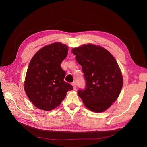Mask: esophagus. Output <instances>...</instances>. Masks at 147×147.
<instances>
[{
  "label": "esophagus",
  "mask_w": 147,
  "mask_h": 147,
  "mask_svg": "<svg viewBox=\"0 0 147 147\" xmlns=\"http://www.w3.org/2000/svg\"><path fill=\"white\" fill-rule=\"evenodd\" d=\"M72 85H73L74 90L76 89V82H73V83H72Z\"/></svg>",
  "instance_id": "1"
}]
</instances>
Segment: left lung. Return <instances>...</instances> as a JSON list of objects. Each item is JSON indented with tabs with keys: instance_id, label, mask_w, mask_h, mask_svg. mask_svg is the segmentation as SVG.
Wrapping results in <instances>:
<instances>
[{
	"instance_id": "1",
	"label": "left lung",
	"mask_w": 147,
	"mask_h": 147,
	"mask_svg": "<svg viewBox=\"0 0 147 147\" xmlns=\"http://www.w3.org/2000/svg\"><path fill=\"white\" fill-rule=\"evenodd\" d=\"M82 65L86 84L78 95L90 111L101 112L118 98L123 80L117 61L107 50L93 44L72 49Z\"/></svg>"
}]
</instances>
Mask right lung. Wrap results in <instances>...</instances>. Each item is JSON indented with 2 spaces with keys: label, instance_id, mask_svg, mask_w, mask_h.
Listing matches in <instances>:
<instances>
[{
  "label": "right lung",
  "instance_id": "1",
  "mask_svg": "<svg viewBox=\"0 0 147 147\" xmlns=\"http://www.w3.org/2000/svg\"><path fill=\"white\" fill-rule=\"evenodd\" d=\"M67 47L54 43L43 47L30 61L24 91L32 104L43 111H51L60 105L68 91L73 89L65 82V71L61 66L67 55Z\"/></svg>",
  "mask_w": 147,
  "mask_h": 147
}]
</instances>
